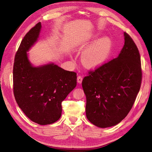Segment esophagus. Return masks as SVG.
I'll list each match as a JSON object with an SVG mask.
<instances>
[{
    "mask_svg": "<svg viewBox=\"0 0 152 152\" xmlns=\"http://www.w3.org/2000/svg\"><path fill=\"white\" fill-rule=\"evenodd\" d=\"M82 80H83V78H82V77H81L80 75L77 77V82L79 84H81L82 83Z\"/></svg>",
    "mask_w": 152,
    "mask_h": 152,
    "instance_id": "1",
    "label": "esophagus"
}]
</instances>
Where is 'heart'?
<instances>
[{
	"label": "heart",
	"mask_w": 152,
	"mask_h": 152,
	"mask_svg": "<svg viewBox=\"0 0 152 152\" xmlns=\"http://www.w3.org/2000/svg\"><path fill=\"white\" fill-rule=\"evenodd\" d=\"M95 36L91 37L86 46L93 42ZM111 40L107 37L98 39L82 52L81 56L82 62L90 67L100 65L107 59L111 50Z\"/></svg>",
	"instance_id": "1"
}]
</instances>
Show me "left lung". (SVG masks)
Returning a JSON list of instances; mask_svg holds the SVG:
<instances>
[{"label":"left lung","instance_id":"left-lung-1","mask_svg":"<svg viewBox=\"0 0 152 152\" xmlns=\"http://www.w3.org/2000/svg\"><path fill=\"white\" fill-rule=\"evenodd\" d=\"M124 36L125 42L118 57L89 72L82 82L86 117L101 128L120 123L132 108L140 89L139 50L129 35L124 32Z\"/></svg>","mask_w":152,"mask_h":152}]
</instances>
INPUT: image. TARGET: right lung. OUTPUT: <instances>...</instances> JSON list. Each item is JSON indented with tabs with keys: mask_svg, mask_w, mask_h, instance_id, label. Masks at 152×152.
I'll return each instance as SVG.
<instances>
[{
	"mask_svg": "<svg viewBox=\"0 0 152 152\" xmlns=\"http://www.w3.org/2000/svg\"><path fill=\"white\" fill-rule=\"evenodd\" d=\"M42 28L37 24L24 37L16 54L13 67L15 99L26 116L40 125L58 121L61 102L77 86V73L49 63L34 66L27 54L37 42Z\"/></svg>",
	"mask_w": 152,
	"mask_h": 152,
	"instance_id": "add662e5",
	"label": "right lung"
}]
</instances>
